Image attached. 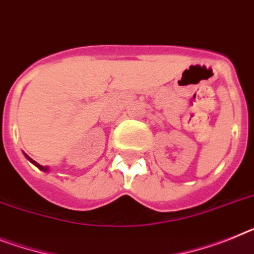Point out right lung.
I'll use <instances>...</instances> for the list:
<instances>
[{"label": "right lung", "mask_w": 254, "mask_h": 254, "mask_svg": "<svg viewBox=\"0 0 254 254\" xmlns=\"http://www.w3.org/2000/svg\"><path fill=\"white\" fill-rule=\"evenodd\" d=\"M25 157H27L28 159H29L30 162H32V163L34 164V166H36V167H38V168H40L41 171H43V172H47V171H49V167H43V166H41V164H38V163H37V162H34V160L32 159V158H29V157H28L27 154H25Z\"/></svg>", "instance_id": "add662e5"}]
</instances>
